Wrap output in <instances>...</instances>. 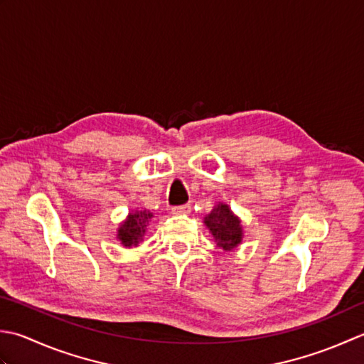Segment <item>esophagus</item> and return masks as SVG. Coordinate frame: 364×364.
<instances>
[{
	"label": "esophagus",
	"mask_w": 364,
	"mask_h": 364,
	"mask_svg": "<svg viewBox=\"0 0 364 364\" xmlns=\"http://www.w3.org/2000/svg\"><path fill=\"white\" fill-rule=\"evenodd\" d=\"M190 212H191V205L190 204L177 205V207H173V209H171L173 215H188Z\"/></svg>",
	"instance_id": "obj_1"
}]
</instances>
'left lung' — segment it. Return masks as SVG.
Segmentation results:
<instances>
[{
  "mask_svg": "<svg viewBox=\"0 0 364 364\" xmlns=\"http://www.w3.org/2000/svg\"><path fill=\"white\" fill-rule=\"evenodd\" d=\"M204 225L223 251H234L243 240L242 220L225 203L215 204L212 212L204 217Z\"/></svg>",
  "mask_w": 364,
  "mask_h": 364,
  "instance_id": "obj_1",
  "label": "left lung"
}]
</instances>
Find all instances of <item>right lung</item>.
Wrapping results in <instances>:
<instances>
[{"label": "right lung", "instance_id": "1", "mask_svg": "<svg viewBox=\"0 0 364 364\" xmlns=\"http://www.w3.org/2000/svg\"><path fill=\"white\" fill-rule=\"evenodd\" d=\"M154 218V213L146 209H135L130 210L127 218L117 228L116 239L121 242L124 248L138 247L139 242H143L147 226Z\"/></svg>", "mask_w": 364, "mask_h": 364}]
</instances>
